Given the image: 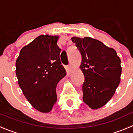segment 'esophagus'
I'll use <instances>...</instances> for the list:
<instances>
[{
	"label": "esophagus",
	"instance_id": "esophagus-1",
	"mask_svg": "<svg viewBox=\"0 0 133 133\" xmlns=\"http://www.w3.org/2000/svg\"><path fill=\"white\" fill-rule=\"evenodd\" d=\"M72 70V66L71 64H69V65H68V71H71Z\"/></svg>",
	"mask_w": 133,
	"mask_h": 133
}]
</instances>
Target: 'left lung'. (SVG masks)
Masks as SVG:
<instances>
[{"mask_svg":"<svg viewBox=\"0 0 133 133\" xmlns=\"http://www.w3.org/2000/svg\"><path fill=\"white\" fill-rule=\"evenodd\" d=\"M82 57L84 75L83 100L92 109L104 106L115 94L120 82L121 60L116 51L90 37H73Z\"/></svg>","mask_w":133,"mask_h":133,"instance_id":"left-lung-1","label":"left lung"}]
</instances>
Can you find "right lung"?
Listing matches in <instances>:
<instances>
[{
    "label": "right lung",
    "mask_w": 133,
    "mask_h": 133,
    "mask_svg": "<svg viewBox=\"0 0 133 133\" xmlns=\"http://www.w3.org/2000/svg\"><path fill=\"white\" fill-rule=\"evenodd\" d=\"M57 36L41 35L24 47L16 61L18 85L32 106L42 112L57 102V84L66 75Z\"/></svg>",
    "instance_id": "obj_1"
}]
</instances>
